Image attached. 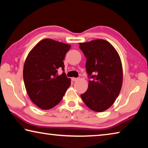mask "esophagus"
Returning a JSON list of instances; mask_svg holds the SVG:
<instances>
[{"label": "esophagus", "mask_w": 148, "mask_h": 148, "mask_svg": "<svg viewBox=\"0 0 148 148\" xmlns=\"http://www.w3.org/2000/svg\"><path fill=\"white\" fill-rule=\"evenodd\" d=\"M77 79H78V78H77V77H72V81H74V82L77 81Z\"/></svg>", "instance_id": "34e87169"}]
</instances>
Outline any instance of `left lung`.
<instances>
[{
  "instance_id": "1",
  "label": "left lung",
  "mask_w": 148,
  "mask_h": 148,
  "mask_svg": "<svg viewBox=\"0 0 148 148\" xmlns=\"http://www.w3.org/2000/svg\"><path fill=\"white\" fill-rule=\"evenodd\" d=\"M87 61L89 79L87 91L81 95L84 103L95 112H104L114 104L123 82L121 61L116 49L104 40L79 43Z\"/></svg>"
}]
</instances>
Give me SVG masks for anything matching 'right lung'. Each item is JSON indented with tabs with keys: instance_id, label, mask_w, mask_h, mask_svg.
<instances>
[{
	"instance_id": "1",
	"label": "right lung",
	"mask_w": 148,
	"mask_h": 148,
	"mask_svg": "<svg viewBox=\"0 0 148 148\" xmlns=\"http://www.w3.org/2000/svg\"><path fill=\"white\" fill-rule=\"evenodd\" d=\"M71 45L46 38L39 42L27 56L23 67L25 86L34 104L43 110L51 109L58 104L71 79L64 73L63 60ZM64 72L58 75V70Z\"/></svg>"
}]
</instances>
